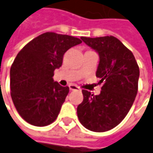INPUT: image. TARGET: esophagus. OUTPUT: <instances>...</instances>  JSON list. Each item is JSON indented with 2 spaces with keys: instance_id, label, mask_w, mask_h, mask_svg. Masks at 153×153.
I'll use <instances>...</instances> for the list:
<instances>
[{
  "instance_id": "esophagus-1",
  "label": "esophagus",
  "mask_w": 153,
  "mask_h": 153,
  "mask_svg": "<svg viewBox=\"0 0 153 153\" xmlns=\"http://www.w3.org/2000/svg\"><path fill=\"white\" fill-rule=\"evenodd\" d=\"M69 88H70V90H72V91H74V90H80V88H79L78 86L74 85V84L69 85Z\"/></svg>"
}]
</instances>
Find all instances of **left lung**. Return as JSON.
Listing matches in <instances>:
<instances>
[{
  "label": "left lung",
  "instance_id": "8db88e82",
  "mask_svg": "<svg viewBox=\"0 0 153 153\" xmlns=\"http://www.w3.org/2000/svg\"><path fill=\"white\" fill-rule=\"evenodd\" d=\"M81 40L99 54L97 77L104 85L97 96L82 90L77 115L87 129L105 132L118 126L132 106L138 91L139 66L131 50L114 36Z\"/></svg>",
  "mask_w": 153,
  "mask_h": 153
}]
</instances>
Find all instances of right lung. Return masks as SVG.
<instances>
[{
	"label": "right lung",
	"mask_w": 153,
	"mask_h": 153,
	"mask_svg": "<svg viewBox=\"0 0 153 153\" xmlns=\"http://www.w3.org/2000/svg\"><path fill=\"white\" fill-rule=\"evenodd\" d=\"M81 40L52 32L29 42L16 55L10 68V95L19 115L29 124L45 127L56 120L69 93L53 80L64 54Z\"/></svg>",
	"instance_id": "add662e5"
}]
</instances>
